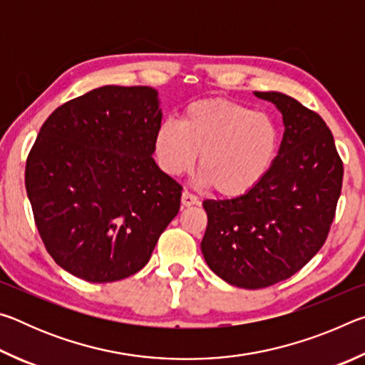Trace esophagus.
Wrapping results in <instances>:
<instances>
[{
  "instance_id": "1",
  "label": "esophagus",
  "mask_w": 365,
  "mask_h": 365,
  "mask_svg": "<svg viewBox=\"0 0 365 365\" xmlns=\"http://www.w3.org/2000/svg\"><path fill=\"white\" fill-rule=\"evenodd\" d=\"M197 197L193 195V193H190L188 190H183V193H182V206H185V207H188V206H193V205H197Z\"/></svg>"
}]
</instances>
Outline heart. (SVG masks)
<instances>
[{"mask_svg": "<svg viewBox=\"0 0 365 365\" xmlns=\"http://www.w3.org/2000/svg\"><path fill=\"white\" fill-rule=\"evenodd\" d=\"M280 133L272 117L230 100L190 104L182 123L165 120L156 132V156L170 175L193 168L209 188L240 196L267 174L279 150Z\"/></svg>", "mask_w": 365, "mask_h": 365, "instance_id": "1", "label": "heart"}]
</instances>
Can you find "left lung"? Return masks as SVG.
<instances>
[{
  "mask_svg": "<svg viewBox=\"0 0 365 365\" xmlns=\"http://www.w3.org/2000/svg\"><path fill=\"white\" fill-rule=\"evenodd\" d=\"M274 103L285 133L261 182L232 200H206L201 251L230 285L259 289L287 280L322 248L341 193L343 163L317 113L279 91H255Z\"/></svg>",
  "mask_w": 365,
  "mask_h": 365,
  "instance_id": "8db88e82",
  "label": "left lung"
}]
</instances>
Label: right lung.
<instances>
[{"mask_svg": "<svg viewBox=\"0 0 365 365\" xmlns=\"http://www.w3.org/2000/svg\"><path fill=\"white\" fill-rule=\"evenodd\" d=\"M160 120L151 86L106 85L41 125L26 188L46 251L69 274L93 283L137 274L178 214L182 187L153 159Z\"/></svg>", "mask_w": 365, "mask_h": 365, "instance_id": "obj_1", "label": "right lung"}]
</instances>
